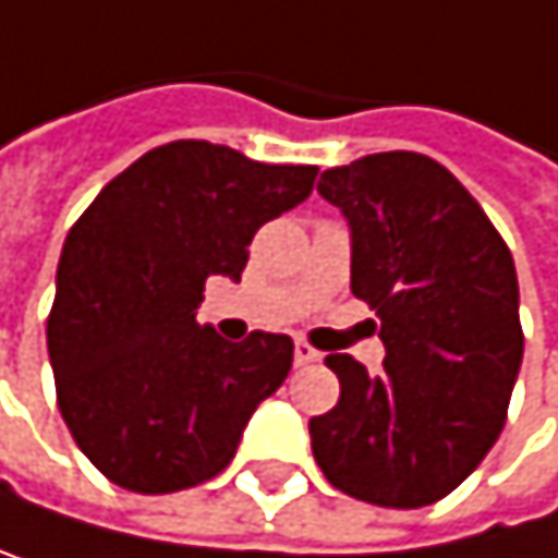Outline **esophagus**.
<instances>
[{
  "instance_id": "esophagus-1",
  "label": "esophagus",
  "mask_w": 558,
  "mask_h": 558,
  "mask_svg": "<svg viewBox=\"0 0 558 558\" xmlns=\"http://www.w3.org/2000/svg\"><path fill=\"white\" fill-rule=\"evenodd\" d=\"M292 356H295V367H310V363H316V360H319V353H316L306 340H295Z\"/></svg>"
}]
</instances>
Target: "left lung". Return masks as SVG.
Listing matches in <instances>:
<instances>
[{
  "instance_id": "1",
  "label": "left lung",
  "mask_w": 558,
  "mask_h": 558,
  "mask_svg": "<svg viewBox=\"0 0 558 558\" xmlns=\"http://www.w3.org/2000/svg\"><path fill=\"white\" fill-rule=\"evenodd\" d=\"M319 195L350 221V289L380 319L384 371L329 353L333 411L310 421L326 482L384 509L454 492L492 451L522 367L519 279L482 205L414 150L329 168Z\"/></svg>"
}]
</instances>
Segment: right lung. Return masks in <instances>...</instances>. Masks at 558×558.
Returning a JSON list of instances; mask_svg holds the SVG:
<instances>
[{"label": "right lung", "mask_w": 558, "mask_h": 558, "mask_svg": "<svg viewBox=\"0 0 558 558\" xmlns=\"http://www.w3.org/2000/svg\"><path fill=\"white\" fill-rule=\"evenodd\" d=\"M313 181V165L171 141L76 218L46 347L73 441L113 485L168 495L215 478L255 408L282 387L286 333L229 343L195 316L208 276L239 282L252 235L306 202Z\"/></svg>", "instance_id": "right-lung-1"}]
</instances>
